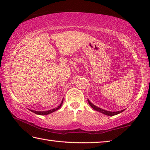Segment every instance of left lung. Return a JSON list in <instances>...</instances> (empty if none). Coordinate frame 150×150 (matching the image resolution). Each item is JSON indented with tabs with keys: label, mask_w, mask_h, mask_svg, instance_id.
<instances>
[{
	"label": "left lung",
	"mask_w": 150,
	"mask_h": 150,
	"mask_svg": "<svg viewBox=\"0 0 150 150\" xmlns=\"http://www.w3.org/2000/svg\"><path fill=\"white\" fill-rule=\"evenodd\" d=\"M87 100H88V104H89V105L94 109V110H95L96 111L99 112L103 113V114H104V115H107V116H115V115H118V114H120L121 112H122L123 111L125 110V109H124V110H120V111H117V112H110V111L105 110H104V109H102V108H100L99 107H97V106H96L94 105L92 103L90 102V100H88V99Z\"/></svg>",
	"instance_id": "left-lung-1"
}]
</instances>
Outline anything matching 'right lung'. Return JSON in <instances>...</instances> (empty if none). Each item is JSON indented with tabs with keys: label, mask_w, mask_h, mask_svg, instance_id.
I'll use <instances>...</instances> for the list:
<instances>
[{
	"label": "right lung",
	"mask_w": 150,
	"mask_h": 150,
	"mask_svg": "<svg viewBox=\"0 0 150 150\" xmlns=\"http://www.w3.org/2000/svg\"><path fill=\"white\" fill-rule=\"evenodd\" d=\"M63 100H62V103L59 105V106H58L57 108H54V109H52V110H46V111H35V110H30V111H32V112H34L35 114H36V115H49V114L53 112H55L58 109L61 108V106H62V104H63Z\"/></svg>",
	"instance_id": "right-lung-1"
}]
</instances>
